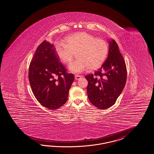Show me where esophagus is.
I'll return each instance as SVG.
<instances>
[{
	"instance_id": "34e87169",
	"label": "esophagus",
	"mask_w": 154,
	"mask_h": 154,
	"mask_svg": "<svg viewBox=\"0 0 154 154\" xmlns=\"http://www.w3.org/2000/svg\"><path fill=\"white\" fill-rule=\"evenodd\" d=\"M75 80H78V79H80L81 78V76L79 75H75Z\"/></svg>"
}]
</instances>
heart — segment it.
Returning a JSON list of instances; mask_svg holds the SVG:
<instances>
[{"mask_svg": "<svg viewBox=\"0 0 154 154\" xmlns=\"http://www.w3.org/2000/svg\"><path fill=\"white\" fill-rule=\"evenodd\" d=\"M55 50L60 62L68 64L76 54V59L69 66V69L75 73H81L88 68L92 71L104 63L109 52L108 42L97 38L86 32H79L66 39V44L57 42Z\"/></svg>", "mask_w": 154, "mask_h": 154, "instance_id": "heart-1", "label": "heart"}]
</instances>
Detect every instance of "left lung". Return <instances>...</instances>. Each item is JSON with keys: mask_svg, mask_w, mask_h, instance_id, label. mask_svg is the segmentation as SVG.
<instances>
[{"mask_svg": "<svg viewBox=\"0 0 154 154\" xmlns=\"http://www.w3.org/2000/svg\"><path fill=\"white\" fill-rule=\"evenodd\" d=\"M108 57L94 75L85 76L88 81V97L95 106L100 109L111 107L121 95L127 79L124 59L116 42L110 39Z\"/></svg>", "mask_w": 154, "mask_h": 154, "instance_id": "left-lung-1", "label": "left lung"}]
</instances>
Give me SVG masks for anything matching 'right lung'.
Masks as SVG:
<instances>
[{
    "label": "right lung",
    "instance_id": "add662e5",
    "mask_svg": "<svg viewBox=\"0 0 154 154\" xmlns=\"http://www.w3.org/2000/svg\"><path fill=\"white\" fill-rule=\"evenodd\" d=\"M29 84L38 101L55 110L65 104L75 79L59 62L54 44L44 41L36 49L29 67Z\"/></svg>",
    "mask_w": 154,
    "mask_h": 154
}]
</instances>
